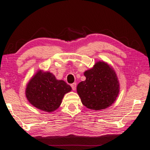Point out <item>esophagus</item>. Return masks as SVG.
Segmentation results:
<instances>
[{"instance_id": "esophagus-1", "label": "esophagus", "mask_w": 150, "mask_h": 150, "mask_svg": "<svg viewBox=\"0 0 150 150\" xmlns=\"http://www.w3.org/2000/svg\"><path fill=\"white\" fill-rule=\"evenodd\" d=\"M71 87L73 91H75L76 89V87H77V84H76V83H73L72 84H71Z\"/></svg>"}]
</instances>
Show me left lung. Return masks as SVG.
<instances>
[{
	"label": "left lung",
	"instance_id": "8db88e82",
	"mask_svg": "<svg viewBox=\"0 0 150 150\" xmlns=\"http://www.w3.org/2000/svg\"><path fill=\"white\" fill-rule=\"evenodd\" d=\"M86 80L81 81L77 91L86 107L99 110L108 108L116 100L120 85L115 71L104 62H96L92 69L84 73Z\"/></svg>",
	"mask_w": 150,
	"mask_h": 150
}]
</instances>
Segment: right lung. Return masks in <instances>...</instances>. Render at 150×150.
<instances>
[{
	"label": "right lung",
	"mask_w": 150,
	"mask_h": 150,
	"mask_svg": "<svg viewBox=\"0 0 150 150\" xmlns=\"http://www.w3.org/2000/svg\"><path fill=\"white\" fill-rule=\"evenodd\" d=\"M71 89L70 85L56 79L52 73L39 70L27 84L26 96L35 108L52 112L59 107L63 96Z\"/></svg>",
	"instance_id": "right-lung-1"
}]
</instances>
